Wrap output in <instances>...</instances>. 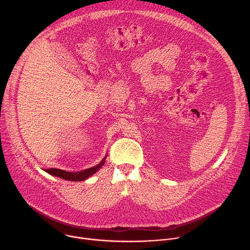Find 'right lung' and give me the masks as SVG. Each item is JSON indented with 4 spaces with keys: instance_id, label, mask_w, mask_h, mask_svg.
I'll return each instance as SVG.
<instances>
[{
    "instance_id": "obj_1",
    "label": "right lung",
    "mask_w": 250,
    "mask_h": 250,
    "mask_svg": "<svg viewBox=\"0 0 250 250\" xmlns=\"http://www.w3.org/2000/svg\"><path fill=\"white\" fill-rule=\"evenodd\" d=\"M106 156L104 158V160L96 167H93L90 168L84 169L83 171H76V172H70V171H65L62 169H58V168H48L44 171H47L48 173L58 176L60 178L62 179H66V180H71V181H82V180H85L86 178H88L89 176H92L94 173H96L104 165V161H105Z\"/></svg>"
}]
</instances>
